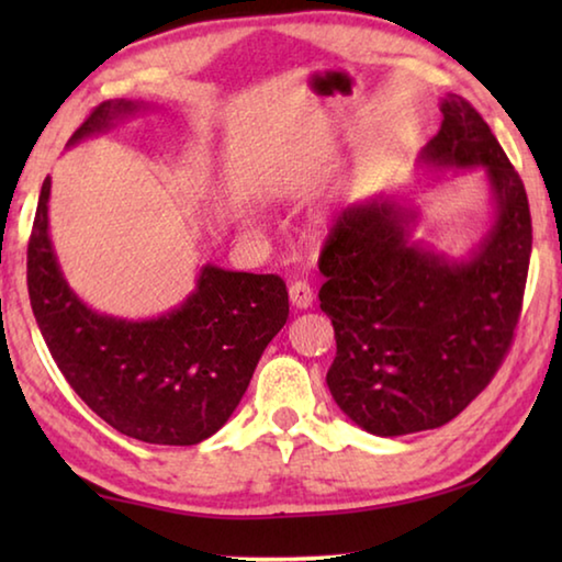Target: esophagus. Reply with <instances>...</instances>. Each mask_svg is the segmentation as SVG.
I'll use <instances>...</instances> for the list:
<instances>
[{
	"instance_id": "34e87169",
	"label": "esophagus",
	"mask_w": 562,
	"mask_h": 562,
	"mask_svg": "<svg viewBox=\"0 0 562 562\" xmlns=\"http://www.w3.org/2000/svg\"><path fill=\"white\" fill-rule=\"evenodd\" d=\"M290 302L294 304L297 310H307L312 307V302H315V292L304 280H297L290 284Z\"/></svg>"
}]
</instances>
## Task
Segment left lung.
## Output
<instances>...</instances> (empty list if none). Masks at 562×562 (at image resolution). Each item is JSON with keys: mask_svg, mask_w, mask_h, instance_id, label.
Returning <instances> with one entry per match:
<instances>
[{"mask_svg": "<svg viewBox=\"0 0 562 562\" xmlns=\"http://www.w3.org/2000/svg\"><path fill=\"white\" fill-rule=\"evenodd\" d=\"M424 148L436 168L486 170L496 221L469 260L408 243L412 207L376 195L341 211L319 255V307L335 325L327 386L374 436L439 429L506 359L526 292L532 225L522 180L469 101H441Z\"/></svg>", "mask_w": 562, "mask_h": 562, "instance_id": "1", "label": "left lung"}]
</instances>
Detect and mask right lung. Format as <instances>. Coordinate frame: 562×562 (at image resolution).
I'll list each match as a JSON object with an SVG mask.
<instances>
[{
	"mask_svg": "<svg viewBox=\"0 0 562 562\" xmlns=\"http://www.w3.org/2000/svg\"><path fill=\"white\" fill-rule=\"evenodd\" d=\"M138 109L123 99L99 103L69 146ZM49 190L46 178L26 247V284L56 367L81 402L123 436L160 446L201 443L231 418L265 347L288 322L282 278L205 265L195 292L164 317L99 315L76 297L56 262Z\"/></svg>",
	"mask_w": 562,
	"mask_h": 562,
	"instance_id": "1",
	"label": "right lung"
}]
</instances>
